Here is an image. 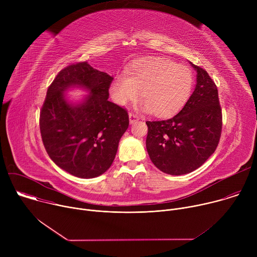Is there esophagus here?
Segmentation results:
<instances>
[{
  "instance_id": "34e87169",
  "label": "esophagus",
  "mask_w": 257,
  "mask_h": 257,
  "mask_svg": "<svg viewBox=\"0 0 257 257\" xmlns=\"http://www.w3.org/2000/svg\"><path fill=\"white\" fill-rule=\"evenodd\" d=\"M139 120L138 116L136 114H133V113H129V122L130 124H133L135 122H137Z\"/></svg>"
}]
</instances>
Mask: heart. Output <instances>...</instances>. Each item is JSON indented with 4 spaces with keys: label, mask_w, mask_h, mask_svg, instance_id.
<instances>
[{
    "label": "heart",
    "mask_w": 257,
    "mask_h": 257,
    "mask_svg": "<svg viewBox=\"0 0 257 257\" xmlns=\"http://www.w3.org/2000/svg\"><path fill=\"white\" fill-rule=\"evenodd\" d=\"M189 68L161 58L140 59L111 84V94L118 104L134 100L140 89L141 107L159 117L170 116L186 102L193 88Z\"/></svg>",
    "instance_id": "b5f03b06"
}]
</instances>
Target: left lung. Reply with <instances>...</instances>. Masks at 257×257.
<instances>
[{"mask_svg":"<svg viewBox=\"0 0 257 257\" xmlns=\"http://www.w3.org/2000/svg\"><path fill=\"white\" fill-rule=\"evenodd\" d=\"M196 71L193 93L174 117L148 121L146 150L162 172L179 176L193 172L214 153L222 132V108L217 88L208 73L190 62Z\"/></svg>","mask_w":257,"mask_h":257,"instance_id":"1","label":"left lung"}]
</instances>
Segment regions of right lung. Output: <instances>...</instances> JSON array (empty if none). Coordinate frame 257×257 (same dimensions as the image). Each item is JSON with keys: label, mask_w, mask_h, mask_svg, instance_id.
Here are the masks:
<instances>
[{"label": "right lung", "mask_w": 257, "mask_h": 257, "mask_svg": "<svg viewBox=\"0 0 257 257\" xmlns=\"http://www.w3.org/2000/svg\"><path fill=\"white\" fill-rule=\"evenodd\" d=\"M112 81L107 73L81 62L62 69L48 88L40 116L42 139L52 161L75 177L95 178L111 167L129 126L126 109L107 99ZM71 88L89 94L73 104L64 94Z\"/></svg>", "instance_id": "obj_1"}]
</instances>
